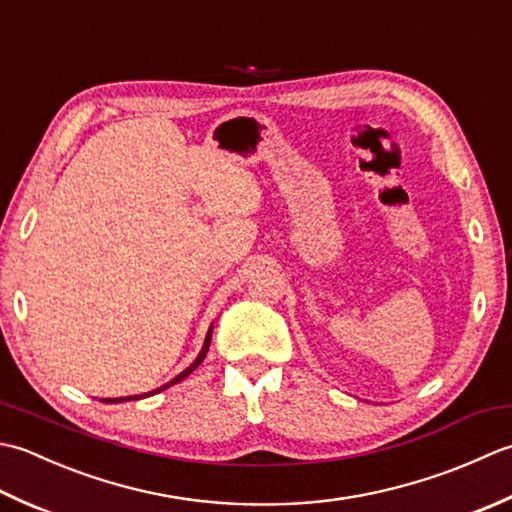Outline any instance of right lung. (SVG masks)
Instances as JSON below:
<instances>
[{
  "mask_svg": "<svg viewBox=\"0 0 512 512\" xmlns=\"http://www.w3.org/2000/svg\"><path fill=\"white\" fill-rule=\"evenodd\" d=\"M210 340H212V329L210 331H207V338H205V344H203V349H201V353H198V358L190 364V367H187L183 373H179V375H176V378L172 380V382H168V384H163V387L161 389H156V391H152V393H148V395H154V393H159V391H163V389H168V387H172V384H176V382H181V380H185L187 378V375H190L196 367H198V364H201L203 362V358H205V353H207V349H210ZM148 395H145V398H148ZM123 400H137V395H134V398H117V400H103V402H123Z\"/></svg>",
  "mask_w": 512,
  "mask_h": 512,
  "instance_id": "1",
  "label": "right lung"
}]
</instances>
